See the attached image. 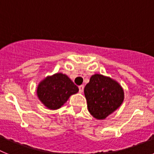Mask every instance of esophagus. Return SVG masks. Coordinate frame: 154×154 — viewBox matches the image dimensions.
<instances>
[{
	"label": "esophagus",
	"instance_id": "1",
	"mask_svg": "<svg viewBox=\"0 0 154 154\" xmlns=\"http://www.w3.org/2000/svg\"><path fill=\"white\" fill-rule=\"evenodd\" d=\"M79 92L81 93V92H83V89H84V85H81L79 86Z\"/></svg>",
	"mask_w": 154,
	"mask_h": 154
}]
</instances>
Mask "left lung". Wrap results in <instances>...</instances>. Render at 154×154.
Returning <instances> with one entry per match:
<instances>
[{
    "label": "left lung",
    "mask_w": 154,
    "mask_h": 154,
    "mask_svg": "<svg viewBox=\"0 0 154 154\" xmlns=\"http://www.w3.org/2000/svg\"><path fill=\"white\" fill-rule=\"evenodd\" d=\"M87 106L91 115L104 119L120 106L124 99L122 87L114 80L96 74L84 89Z\"/></svg>",
    "instance_id": "obj_1"
}]
</instances>
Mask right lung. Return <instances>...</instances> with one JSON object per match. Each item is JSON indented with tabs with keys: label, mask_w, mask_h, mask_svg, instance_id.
<instances>
[{
	"label": "right lung",
	"mask_w": 154,
	"mask_h": 154,
	"mask_svg": "<svg viewBox=\"0 0 154 154\" xmlns=\"http://www.w3.org/2000/svg\"><path fill=\"white\" fill-rule=\"evenodd\" d=\"M79 92L77 85L67 75L57 73L39 84L37 93L42 103L51 109H59L69 96Z\"/></svg>",
	"instance_id": "add662e5"
}]
</instances>
